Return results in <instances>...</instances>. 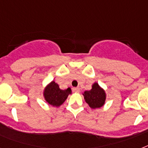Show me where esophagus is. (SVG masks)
Segmentation results:
<instances>
[{"instance_id": "esophagus-1", "label": "esophagus", "mask_w": 148, "mask_h": 148, "mask_svg": "<svg viewBox=\"0 0 148 148\" xmlns=\"http://www.w3.org/2000/svg\"><path fill=\"white\" fill-rule=\"evenodd\" d=\"M73 90L75 91V92H80V88H73Z\"/></svg>"}]
</instances>
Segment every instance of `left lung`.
Listing matches in <instances>:
<instances>
[{
    "label": "left lung",
    "instance_id": "1",
    "mask_svg": "<svg viewBox=\"0 0 148 148\" xmlns=\"http://www.w3.org/2000/svg\"><path fill=\"white\" fill-rule=\"evenodd\" d=\"M83 95L86 103L92 109L101 108L105 103V91L96 82L92 85V88L90 90H85Z\"/></svg>",
    "mask_w": 148,
    "mask_h": 148
}]
</instances>
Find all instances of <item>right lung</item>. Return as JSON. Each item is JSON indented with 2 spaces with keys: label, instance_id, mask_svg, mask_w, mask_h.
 Masks as SVG:
<instances>
[{
  "label": "right lung",
  "instance_id": "add662e5",
  "mask_svg": "<svg viewBox=\"0 0 148 148\" xmlns=\"http://www.w3.org/2000/svg\"><path fill=\"white\" fill-rule=\"evenodd\" d=\"M71 89L70 88L66 90H61L58 84L51 81L45 88L44 97L49 104L58 108L66 101L68 95H71Z\"/></svg>",
  "mask_w": 148,
  "mask_h": 148
}]
</instances>
